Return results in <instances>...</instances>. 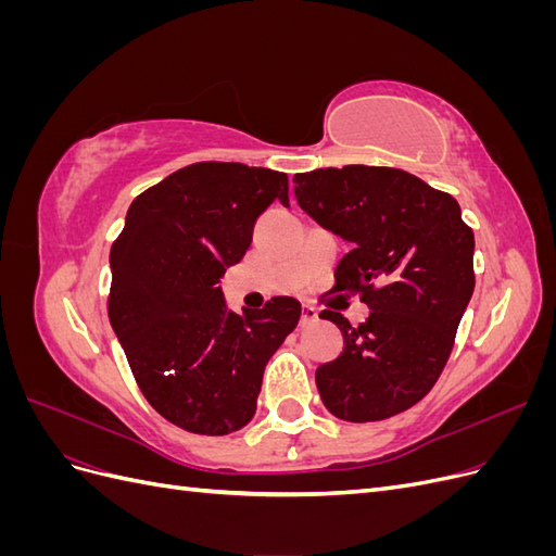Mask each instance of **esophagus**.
Segmentation results:
<instances>
[{
  "label": "esophagus",
  "instance_id": "1",
  "mask_svg": "<svg viewBox=\"0 0 556 556\" xmlns=\"http://www.w3.org/2000/svg\"><path fill=\"white\" fill-rule=\"evenodd\" d=\"M313 323H317V311L313 308V306H304L301 308V325H313Z\"/></svg>",
  "mask_w": 556,
  "mask_h": 556
}]
</instances>
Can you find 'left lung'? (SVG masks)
<instances>
[{
    "label": "left lung",
    "instance_id": "left-lung-1",
    "mask_svg": "<svg viewBox=\"0 0 556 556\" xmlns=\"http://www.w3.org/2000/svg\"><path fill=\"white\" fill-rule=\"evenodd\" d=\"M299 206L350 243L333 292L362 294L371 315L343 331V352L317 366L315 384L331 415L378 422L408 410L439 380L473 296L476 239L457 199L387 166L350 164L294 176Z\"/></svg>",
    "mask_w": 556,
    "mask_h": 556
}]
</instances>
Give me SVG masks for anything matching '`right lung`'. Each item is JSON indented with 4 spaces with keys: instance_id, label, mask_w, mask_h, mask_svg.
<instances>
[{
    "instance_id": "right-lung-1",
    "label": "right lung",
    "mask_w": 556,
    "mask_h": 556,
    "mask_svg": "<svg viewBox=\"0 0 556 556\" xmlns=\"http://www.w3.org/2000/svg\"><path fill=\"white\" fill-rule=\"evenodd\" d=\"M276 199L290 206L280 172L197 162L134 199L111 248V327L150 406L185 431L245 427L268 359L301 317L292 296L237 315L220 288Z\"/></svg>"
}]
</instances>
